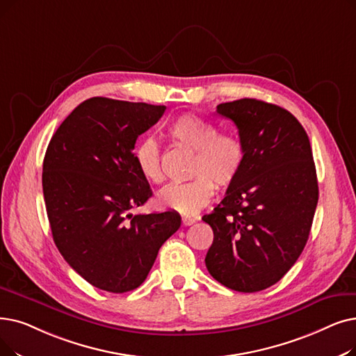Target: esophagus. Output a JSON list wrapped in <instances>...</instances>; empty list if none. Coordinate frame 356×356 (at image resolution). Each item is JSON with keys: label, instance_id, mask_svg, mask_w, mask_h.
<instances>
[{"label": "esophagus", "instance_id": "34e87169", "mask_svg": "<svg viewBox=\"0 0 356 356\" xmlns=\"http://www.w3.org/2000/svg\"><path fill=\"white\" fill-rule=\"evenodd\" d=\"M197 221V218H195V216H181V224L184 227H189L192 224H195Z\"/></svg>", "mask_w": 356, "mask_h": 356}]
</instances>
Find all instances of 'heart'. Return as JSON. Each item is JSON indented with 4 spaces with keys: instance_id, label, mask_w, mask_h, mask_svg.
I'll return each mask as SVG.
<instances>
[{
    "instance_id": "b5f03b06",
    "label": "heart",
    "mask_w": 356,
    "mask_h": 356,
    "mask_svg": "<svg viewBox=\"0 0 356 356\" xmlns=\"http://www.w3.org/2000/svg\"><path fill=\"white\" fill-rule=\"evenodd\" d=\"M172 140L193 151L189 176L184 183L168 184L157 193L160 208L176 211L181 215H193L204 209L213 196L215 185L228 188L241 173L245 160V147L236 134L220 132L216 123L186 113L175 119L167 127ZM138 172L151 183L164 180L161 152L154 138H144L134 149Z\"/></svg>"
}]
</instances>
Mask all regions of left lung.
<instances>
[{
	"label": "left lung",
	"instance_id": "obj_1",
	"mask_svg": "<svg viewBox=\"0 0 356 356\" xmlns=\"http://www.w3.org/2000/svg\"><path fill=\"white\" fill-rule=\"evenodd\" d=\"M245 147L241 173L202 220L213 241L205 265L213 280L238 292L281 281L302 253L318 200L313 151L297 118L256 99L216 106Z\"/></svg>",
	"mask_w": 356,
	"mask_h": 356
}]
</instances>
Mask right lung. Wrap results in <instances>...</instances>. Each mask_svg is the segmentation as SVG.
<instances>
[{"label": "right lung", "instance_id": "1", "mask_svg": "<svg viewBox=\"0 0 356 356\" xmlns=\"http://www.w3.org/2000/svg\"><path fill=\"white\" fill-rule=\"evenodd\" d=\"M164 111L91 97L60 123L46 149L42 186L54 241L99 289L123 293L140 286L181 224L175 211L131 213L152 195L134 160L136 138Z\"/></svg>", "mask_w": 356, "mask_h": 356}]
</instances>
